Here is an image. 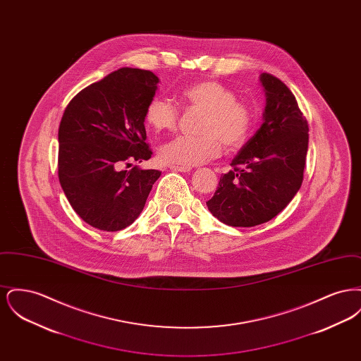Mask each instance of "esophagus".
Here are the masks:
<instances>
[{"instance_id":"esophagus-1","label":"esophagus","mask_w":361,"mask_h":361,"mask_svg":"<svg viewBox=\"0 0 361 361\" xmlns=\"http://www.w3.org/2000/svg\"><path fill=\"white\" fill-rule=\"evenodd\" d=\"M171 171L174 172H189L190 168L189 166H178V165H171Z\"/></svg>"}]
</instances>
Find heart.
<instances>
[{"instance_id": "b5f03b06", "label": "heart", "mask_w": 361, "mask_h": 361, "mask_svg": "<svg viewBox=\"0 0 361 361\" xmlns=\"http://www.w3.org/2000/svg\"><path fill=\"white\" fill-rule=\"evenodd\" d=\"M187 109L203 111L199 121L202 135H178L159 147V158L166 164L193 166L221 154L224 143L228 149H240L255 127V109L237 99L230 86L215 80H204L187 86L180 93ZM145 121L157 131H172L180 121V109L171 100L154 97L145 109Z\"/></svg>"}]
</instances>
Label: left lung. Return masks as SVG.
I'll use <instances>...</instances> for the list:
<instances>
[{
    "label": "left lung",
    "mask_w": 361,
    "mask_h": 361,
    "mask_svg": "<svg viewBox=\"0 0 361 361\" xmlns=\"http://www.w3.org/2000/svg\"><path fill=\"white\" fill-rule=\"evenodd\" d=\"M267 106L264 123L221 176L207 202L211 214L234 227L265 224L283 211L303 181L309 149V123L291 90L262 73Z\"/></svg>",
    "instance_id": "8db88e82"
}]
</instances>
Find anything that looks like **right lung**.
<instances>
[{
	"mask_svg": "<svg viewBox=\"0 0 361 361\" xmlns=\"http://www.w3.org/2000/svg\"><path fill=\"white\" fill-rule=\"evenodd\" d=\"M158 81L150 70L121 68L86 86L63 112L58 177L70 206L92 227L119 231L130 226L161 176L155 169H123L152 158L145 109Z\"/></svg>",
	"mask_w": 361,
	"mask_h": 361,
	"instance_id": "obj_1",
	"label": "right lung"
}]
</instances>
